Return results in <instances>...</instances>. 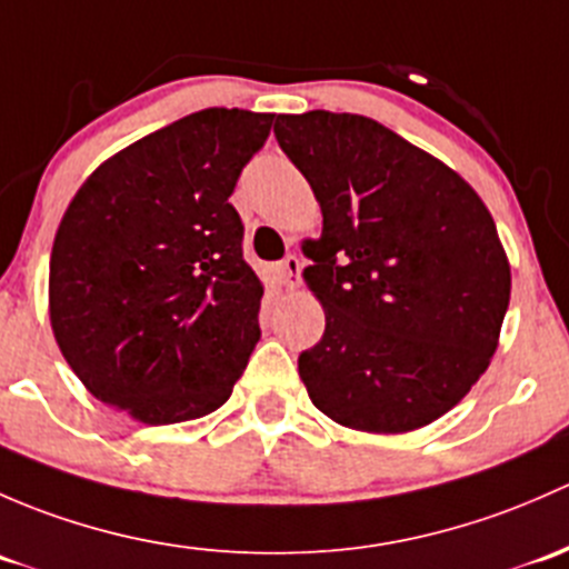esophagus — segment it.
<instances>
[{"label": "esophagus", "mask_w": 569, "mask_h": 569, "mask_svg": "<svg viewBox=\"0 0 569 569\" xmlns=\"http://www.w3.org/2000/svg\"><path fill=\"white\" fill-rule=\"evenodd\" d=\"M279 277H282V284L287 290H296L298 279H301V260L296 254H287L279 266Z\"/></svg>", "instance_id": "1"}]
</instances>
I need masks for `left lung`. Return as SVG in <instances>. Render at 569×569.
Listing matches in <instances>:
<instances>
[{
    "instance_id": "obj_1",
    "label": "left lung",
    "mask_w": 569,
    "mask_h": 569,
    "mask_svg": "<svg viewBox=\"0 0 569 569\" xmlns=\"http://www.w3.org/2000/svg\"><path fill=\"white\" fill-rule=\"evenodd\" d=\"M279 148L323 213L307 287L326 331L298 356L318 411L361 432H411L452 411L499 348L509 260L455 169L361 114H279Z\"/></svg>"
}]
</instances>
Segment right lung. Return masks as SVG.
I'll list each match as a JSON object with an SVG mask.
<instances>
[{"instance_id": "obj_1", "label": "right lung", "mask_w": 569, "mask_h": 569, "mask_svg": "<svg viewBox=\"0 0 569 569\" xmlns=\"http://www.w3.org/2000/svg\"><path fill=\"white\" fill-rule=\"evenodd\" d=\"M271 120L194 111L107 158L62 216L51 331L87 391L142 425L224 406L260 339L262 282L230 194Z\"/></svg>"}]
</instances>
